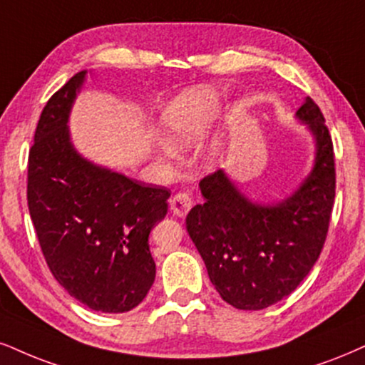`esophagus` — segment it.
<instances>
[{
    "instance_id": "obj_1",
    "label": "esophagus",
    "mask_w": 365,
    "mask_h": 365,
    "mask_svg": "<svg viewBox=\"0 0 365 365\" xmlns=\"http://www.w3.org/2000/svg\"><path fill=\"white\" fill-rule=\"evenodd\" d=\"M191 197L187 192H178V195L170 197V210H173L175 217H186L187 211L191 210Z\"/></svg>"
}]
</instances>
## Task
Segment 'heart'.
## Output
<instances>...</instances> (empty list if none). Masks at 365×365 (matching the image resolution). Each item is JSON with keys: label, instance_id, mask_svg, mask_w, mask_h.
I'll return each mask as SVG.
<instances>
[{"label": "heart", "instance_id": "1", "mask_svg": "<svg viewBox=\"0 0 365 365\" xmlns=\"http://www.w3.org/2000/svg\"><path fill=\"white\" fill-rule=\"evenodd\" d=\"M220 98L211 88H192L175 96L162 113V137L173 150L203 138L218 113Z\"/></svg>", "mask_w": 365, "mask_h": 365}]
</instances>
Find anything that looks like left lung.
Wrapping results in <instances>:
<instances>
[{"instance_id": "1", "label": "left lung", "mask_w": 365, "mask_h": 365, "mask_svg": "<svg viewBox=\"0 0 365 365\" xmlns=\"http://www.w3.org/2000/svg\"><path fill=\"white\" fill-rule=\"evenodd\" d=\"M296 116L313 133L317 152L312 173L289 197L254 203L217 170L201 179L205 203L186 217L211 284L237 309H264L291 294L325 244L335 200L334 143L312 98Z\"/></svg>"}]
</instances>
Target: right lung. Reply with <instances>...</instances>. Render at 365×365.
Returning <instances> with one entry per match:
<instances>
[{
	"instance_id": "obj_1",
	"label": "right lung",
	"mask_w": 365,
	"mask_h": 365,
	"mask_svg": "<svg viewBox=\"0 0 365 365\" xmlns=\"http://www.w3.org/2000/svg\"><path fill=\"white\" fill-rule=\"evenodd\" d=\"M86 71L45 105L29 154L26 200L45 262L79 303L125 313L154 284L148 235L168 215L170 191L84 159L71 142L69 113Z\"/></svg>"
}]
</instances>
